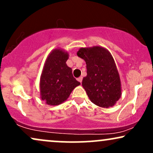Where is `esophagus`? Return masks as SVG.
<instances>
[{
    "label": "esophagus",
    "instance_id": "1",
    "mask_svg": "<svg viewBox=\"0 0 153 153\" xmlns=\"http://www.w3.org/2000/svg\"><path fill=\"white\" fill-rule=\"evenodd\" d=\"M78 80L80 82H82V77H80V78H78Z\"/></svg>",
    "mask_w": 153,
    "mask_h": 153
}]
</instances>
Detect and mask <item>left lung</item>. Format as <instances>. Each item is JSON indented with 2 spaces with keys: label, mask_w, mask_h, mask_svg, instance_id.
<instances>
[{
  "label": "left lung",
  "mask_w": 153,
  "mask_h": 153,
  "mask_svg": "<svg viewBox=\"0 0 153 153\" xmlns=\"http://www.w3.org/2000/svg\"><path fill=\"white\" fill-rule=\"evenodd\" d=\"M77 55L86 63L82 85L91 102L102 108L114 106L122 96V84L109 51L101 46L82 47Z\"/></svg>",
  "instance_id": "obj_1"
}]
</instances>
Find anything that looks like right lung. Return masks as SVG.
<instances>
[{"label": "right lung", "mask_w": 153, "mask_h": 153, "mask_svg": "<svg viewBox=\"0 0 153 153\" xmlns=\"http://www.w3.org/2000/svg\"><path fill=\"white\" fill-rule=\"evenodd\" d=\"M69 54L60 48L52 50L47 56L40 77V97L50 106H57L69 98L75 87L80 85L66 64Z\"/></svg>", "instance_id": "add662e5"}]
</instances>
